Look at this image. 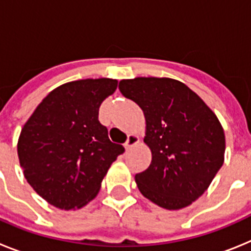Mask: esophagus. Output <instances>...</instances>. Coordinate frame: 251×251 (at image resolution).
I'll use <instances>...</instances> for the list:
<instances>
[{
    "mask_svg": "<svg viewBox=\"0 0 251 251\" xmlns=\"http://www.w3.org/2000/svg\"><path fill=\"white\" fill-rule=\"evenodd\" d=\"M139 143V137L137 136V134H134V133H132V134H129L128 136V139L127 142H126V150H130L132 147H134L136 145H138Z\"/></svg>",
    "mask_w": 251,
    "mask_h": 251,
    "instance_id": "34e87169",
    "label": "esophagus"
}]
</instances>
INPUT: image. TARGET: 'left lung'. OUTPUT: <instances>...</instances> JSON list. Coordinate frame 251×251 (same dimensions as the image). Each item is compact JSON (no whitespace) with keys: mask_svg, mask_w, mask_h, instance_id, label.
I'll use <instances>...</instances> for the list:
<instances>
[{"mask_svg":"<svg viewBox=\"0 0 251 251\" xmlns=\"http://www.w3.org/2000/svg\"><path fill=\"white\" fill-rule=\"evenodd\" d=\"M119 90L145 113L152 162L136 175L141 194L167 210L191 205L224 163L225 134L215 113L187 85L170 77L121 80Z\"/></svg>","mask_w":251,"mask_h":251,"instance_id":"8db88e82","label":"left lung"}]
</instances>
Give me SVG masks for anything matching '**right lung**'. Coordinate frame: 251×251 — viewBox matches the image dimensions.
<instances>
[{"label": "right lung", "instance_id": "1", "mask_svg": "<svg viewBox=\"0 0 251 251\" xmlns=\"http://www.w3.org/2000/svg\"><path fill=\"white\" fill-rule=\"evenodd\" d=\"M115 79H84L57 86L37 105L20 134L25 178L50 205L80 208L100 190L110 165L124 152L100 124L99 106Z\"/></svg>", "mask_w": 251, "mask_h": 251}]
</instances>
